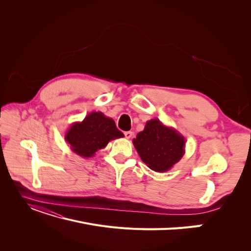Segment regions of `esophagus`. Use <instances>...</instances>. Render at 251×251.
<instances>
[{
    "label": "esophagus",
    "instance_id": "34e87169",
    "mask_svg": "<svg viewBox=\"0 0 251 251\" xmlns=\"http://www.w3.org/2000/svg\"><path fill=\"white\" fill-rule=\"evenodd\" d=\"M124 135H125V137H126L127 139H130L131 137H132L133 133L131 132V131H126V132H124Z\"/></svg>",
    "mask_w": 251,
    "mask_h": 251
}]
</instances>
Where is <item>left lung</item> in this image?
I'll return each mask as SVG.
<instances>
[{"mask_svg": "<svg viewBox=\"0 0 251 251\" xmlns=\"http://www.w3.org/2000/svg\"><path fill=\"white\" fill-rule=\"evenodd\" d=\"M185 141L175 128L164 125L156 118L148 121L132 140L142 162L159 173L167 172L182 159Z\"/></svg>", "mask_w": 251, "mask_h": 251, "instance_id": "8db88e82", "label": "left lung"}]
</instances>
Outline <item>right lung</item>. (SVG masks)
I'll list each match as a JSON object with an SVG mask.
<instances>
[{
	"label": "right lung",
	"instance_id": "right-lung-1",
	"mask_svg": "<svg viewBox=\"0 0 251 251\" xmlns=\"http://www.w3.org/2000/svg\"><path fill=\"white\" fill-rule=\"evenodd\" d=\"M123 136L112 118L104 116L101 112H91L81 122H74L69 127L65 140L70 144L73 152L88 159L107 147L111 140Z\"/></svg>",
	"mask_w": 251,
	"mask_h": 251
}]
</instances>
